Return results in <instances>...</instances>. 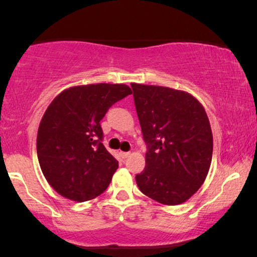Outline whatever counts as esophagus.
<instances>
[{
	"instance_id": "34e87169",
	"label": "esophagus",
	"mask_w": 257,
	"mask_h": 257,
	"mask_svg": "<svg viewBox=\"0 0 257 257\" xmlns=\"http://www.w3.org/2000/svg\"><path fill=\"white\" fill-rule=\"evenodd\" d=\"M129 155H131V152H120V156H122L123 158L129 157Z\"/></svg>"
}]
</instances>
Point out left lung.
Here are the masks:
<instances>
[{
    "label": "left lung",
    "mask_w": 257,
    "mask_h": 257,
    "mask_svg": "<svg viewBox=\"0 0 257 257\" xmlns=\"http://www.w3.org/2000/svg\"><path fill=\"white\" fill-rule=\"evenodd\" d=\"M146 166L135 180L140 191L166 205L181 204L198 191L213 157V134L202 104L191 94L132 83Z\"/></svg>",
    "instance_id": "obj_1"
}]
</instances>
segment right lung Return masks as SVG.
<instances>
[{"label":"right lung","instance_id":"obj_1","mask_svg":"<svg viewBox=\"0 0 257 257\" xmlns=\"http://www.w3.org/2000/svg\"><path fill=\"white\" fill-rule=\"evenodd\" d=\"M132 94L125 84L72 87L51 102L37 133V157L44 178L59 194L77 202L98 197L110 185L118 162L102 145L100 120Z\"/></svg>","mask_w":257,"mask_h":257}]
</instances>
